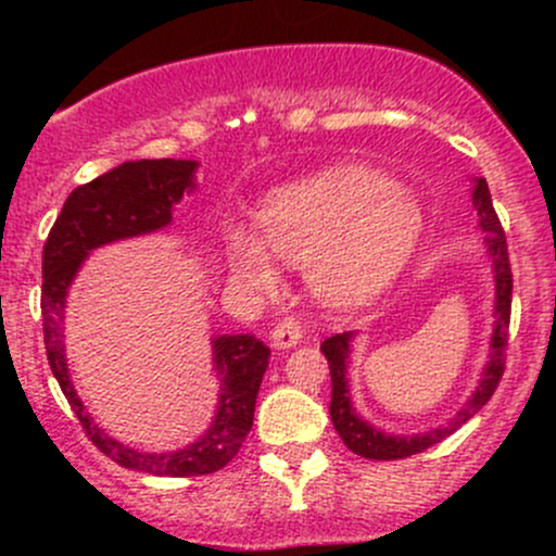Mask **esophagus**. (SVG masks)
I'll return each instance as SVG.
<instances>
[{
    "label": "esophagus",
    "mask_w": 556,
    "mask_h": 556,
    "mask_svg": "<svg viewBox=\"0 0 556 556\" xmlns=\"http://www.w3.org/2000/svg\"><path fill=\"white\" fill-rule=\"evenodd\" d=\"M300 340H303V327H300V321H295V318H282L271 329V344L279 350L295 348Z\"/></svg>",
    "instance_id": "esophagus-1"
}]
</instances>
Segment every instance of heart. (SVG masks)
I'll return each instance as SVG.
<instances>
[{
    "instance_id": "obj_1",
    "label": "heart",
    "mask_w": 556,
    "mask_h": 556,
    "mask_svg": "<svg viewBox=\"0 0 556 556\" xmlns=\"http://www.w3.org/2000/svg\"><path fill=\"white\" fill-rule=\"evenodd\" d=\"M256 229L235 222L227 232L229 271L248 290L271 295L282 271L308 266L321 303L353 308L379 295L416 251L424 212L407 190L379 172L329 167L271 190Z\"/></svg>"
}]
</instances>
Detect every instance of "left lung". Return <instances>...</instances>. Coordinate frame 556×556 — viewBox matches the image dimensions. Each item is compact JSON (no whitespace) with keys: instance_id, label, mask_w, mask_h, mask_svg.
I'll list each match as a JSON object with an SVG mask.
<instances>
[{"instance_id":"obj_1","label":"left lung","mask_w":556,"mask_h":556,"mask_svg":"<svg viewBox=\"0 0 556 556\" xmlns=\"http://www.w3.org/2000/svg\"><path fill=\"white\" fill-rule=\"evenodd\" d=\"M470 201L478 214V227L486 235V253L491 261V271H494V329H491L489 342V361L483 366L481 379H478L476 392L470 394L468 402L455 413L439 429H431L426 433H413V437H397V433H387L376 426L368 424L358 416L353 407L348 387V361H350V342H353V331H342V334L329 337L321 342V353L329 361L331 374V402H329V416L334 424L337 433L348 450L355 455L366 457V460H402V457L418 455V452L429 450V446L439 444L442 439L450 437L468 424L470 418L481 410L491 400V394L500 387V379L504 374V350H507V329H509V311H513V271H509V256H507V240H504V229L500 216L494 212L491 203L489 185L483 177H476L473 188H470Z\"/></svg>"}]
</instances>
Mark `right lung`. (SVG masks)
<instances>
[{
	"label": "right lung",
	"instance_id": "add662e5",
	"mask_svg": "<svg viewBox=\"0 0 556 556\" xmlns=\"http://www.w3.org/2000/svg\"><path fill=\"white\" fill-rule=\"evenodd\" d=\"M198 162L190 159H140L80 185L67 195L43 245V344L54 379L78 416L83 431L123 468L151 476H206L225 468L240 452L253 426L261 379L271 350L253 334L214 337V374L219 376V405L206 431L193 444L172 452L127 446L101 429L73 387L65 358V300L75 274L93 248L156 232L172 222V206L195 188Z\"/></svg>",
	"mask_w": 556,
	"mask_h": 556
}]
</instances>
